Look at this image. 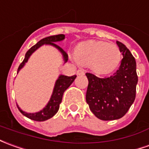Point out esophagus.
Segmentation results:
<instances>
[{"label":"esophagus","instance_id":"esophagus-1","mask_svg":"<svg viewBox=\"0 0 149 149\" xmlns=\"http://www.w3.org/2000/svg\"><path fill=\"white\" fill-rule=\"evenodd\" d=\"M77 75H84L85 74V72H84V70H82V69H78L77 71Z\"/></svg>","mask_w":149,"mask_h":149}]
</instances>
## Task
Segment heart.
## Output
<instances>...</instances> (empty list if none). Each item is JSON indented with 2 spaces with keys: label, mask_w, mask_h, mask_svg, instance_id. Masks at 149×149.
I'll return each instance as SVG.
<instances>
[{
  "label": "heart",
  "mask_w": 149,
  "mask_h": 149,
  "mask_svg": "<svg viewBox=\"0 0 149 149\" xmlns=\"http://www.w3.org/2000/svg\"><path fill=\"white\" fill-rule=\"evenodd\" d=\"M77 62L89 66L98 74H106L114 70L121 60V52L114 43L89 40L78 44L75 50Z\"/></svg>",
  "instance_id": "heart-1"
}]
</instances>
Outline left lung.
Wrapping results in <instances>:
<instances>
[{
  "instance_id": "left-lung-1",
  "label": "left lung",
  "mask_w": 149,
  "mask_h": 149,
  "mask_svg": "<svg viewBox=\"0 0 149 149\" xmlns=\"http://www.w3.org/2000/svg\"><path fill=\"white\" fill-rule=\"evenodd\" d=\"M123 58L118 69L108 77H97L86 72L89 84L86 102L90 111L102 120H114L124 116L136 98V73L135 58L123 43L117 41Z\"/></svg>"
}]
</instances>
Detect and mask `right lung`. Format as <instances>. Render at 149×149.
I'll list each match as a JSON object with an SVG mask.
<instances>
[{
	"label": "right lung",
	"mask_w": 149,
	"mask_h": 149,
	"mask_svg": "<svg viewBox=\"0 0 149 149\" xmlns=\"http://www.w3.org/2000/svg\"><path fill=\"white\" fill-rule=\"evenodd\" d=\"M65 38L64 35H52V36H49V37H47L41 39L39 42H38L35 45H34L32 47H31L30 49L28 50L27 52L26 53V56L24 58L23 61L19 65V67L17 68V72L20 71V69L22 68L23 67L24 64L27 62L29 57L31 56V55L32 53L35 52V50H37L43 44H50V45H52L54 47H56L57 49L60 51V52L62 53L63 56H64V60L65 62L68 61V54L66 52H64V50L60 47V46H58L56 43V42L58 41H61ZM77 77V76H72V77H68V76H64V75H60L58 80L56 82V85H55V88L53 90L52 95V97L50 99L49 102L47 103V105L46 106L42 111H40L39 112L37 113H26L21 110L20 108L18 107V106L17 105V107L18 108V110L20 111L22 114L25 115L26 117L31 118L32 120H35V121L38 122H42L45 121L49 119L52 117H53L55 114H56L57 111L60 108V104L62 102V97H63V94H64V91L71 85L72 82L74 81L75 78Z\"/></svg>",
	"instance_id": "right-lung-1"
}]
</instances>
